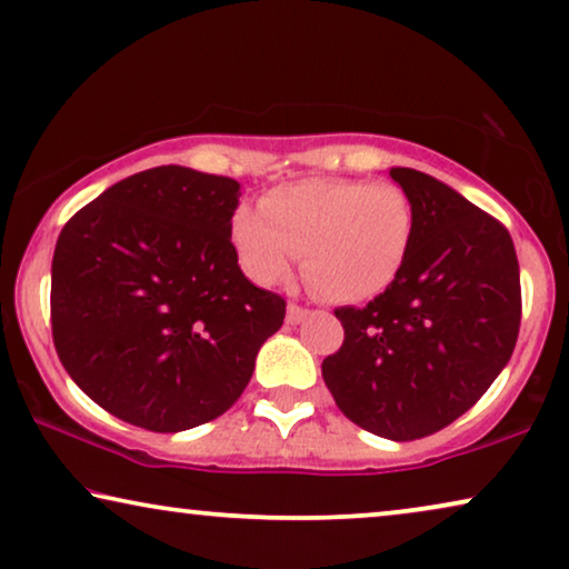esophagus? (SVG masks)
<instances>
[{
  "label": "esophagus",
  "instance_id": "esophagus-1",
  "mask_svg": "<svg viewBox=\"0 0 569 569\" xmlns=\"http://www.w3.org/2000/svg\"><path fill=\"white\" fill-rule=\"evenodd\" d=\"M307 317H309V309L299 307V303H288V309H286V322L288 325H299Z\"/></svg>",
  "mask_w": 569,
  "mask_h": 569
}]
</instances>
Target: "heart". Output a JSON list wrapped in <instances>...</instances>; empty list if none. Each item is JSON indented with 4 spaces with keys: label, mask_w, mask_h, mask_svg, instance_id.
<instances>
[{
    "label": "heart",
    "mask_w": 569,
    "mask_h": 569,
    "mask_svg": "<svg viewBox=\"0 0 569 569\" xmlns=\"http://www.w3.org/2000/svg\"><path fill=\"white\" fill-rule=\"evenodd\" d=\"M418 213L395 182L311 178L237 206L231 244L244 273L273 286L301 270L319 299L361 303L387 291L410 258Z\"/></svg>",
    "instance_id": "1"
}]
</instances>
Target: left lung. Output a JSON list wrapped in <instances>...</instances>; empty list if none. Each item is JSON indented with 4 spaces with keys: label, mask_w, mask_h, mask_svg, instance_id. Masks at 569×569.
<instances>
[{
    "label": "left lung",
    "mask_w": 569,
    "mask_h": 569,
    "mask_svg": "<svg viewBox=\"0 0 569 569\" xmlns=\"http://www.w3.org/2000/svg\"><path fill=\"white\" fill-rule=\"evenodd\" d=\"M389 178L418 213L410 258L363 309H335L346 340L322 376L356 426L415 441L461 418L510 361L521 273L498 219L426 172L391 167Z\"/></svg>",
    "instance_id": "1"
}]
</instances>
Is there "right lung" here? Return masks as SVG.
<instances>
[{
	"label": "right lung",
	"instance_id": "1",
	"mask_svg": "<svg viewBox=\"0 0 569 569\" xmlns=\"http://www.w3.org/2000/svg\"><path fill=\"white\" fill-rule=\"evenodd\" d=\"M239 182L190 167L131 174L71 216L51 266L63 368L131 426L180 433L219 418L252 379L286 301L237 266Z\"/></svg>",
	"mask_w": 569,
	"mask_h": 569
}]
</instances>
